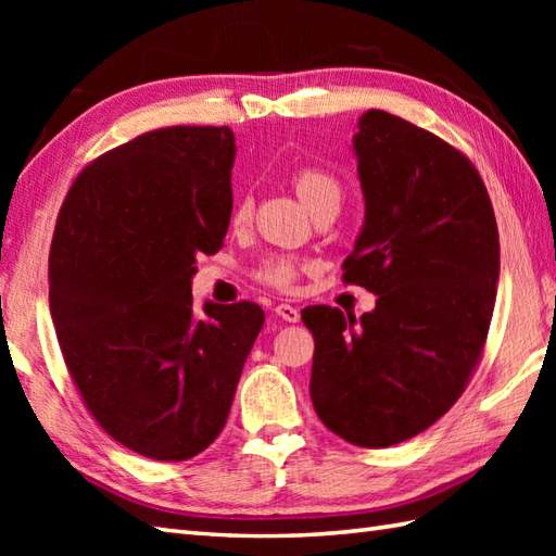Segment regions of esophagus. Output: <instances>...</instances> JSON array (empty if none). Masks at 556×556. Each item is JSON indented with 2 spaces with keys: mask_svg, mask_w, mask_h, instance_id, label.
<instances>
[{
  "mask_svg": "<svg viewBox=\"0 0 556 556\" xmlns=\"http://www.w3.org/2000/svg\"><path fill=\"white\" fill-rule=\"evenodd\" d=\"M275 313H277L285 323H299V320H301L299 308H293V305H289V303H279L277 308H275Z\"/></svg>",
  "mask_w": 556,
  "mask_h": 556,
  "instance_id": "obj_1",
  "label": "esophagus"
}]
</instances>
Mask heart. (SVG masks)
Masks as SVG:
<instances>
[{
    "mask_svg": "<svg viewBox=\"0 0 556 556\" xmlns=\"http://www.w3.org/2000/svg\"><path fill=\"white\" fill-rule=\"evenodd\" d=\"M293 188L301 198V203L305 210H311L313 205L320 203L325 198H339L341 188L339 181L332 174L320 169V167H305L296 176H293ZM251 217V203L248 200H241L233 210V222H245ZM260 279L267 281V285L277 287V289H291L299 279V265L293 263L291 257H279V260H269V263L260 271Z\"/></svg>",
    "mask_w": 556,
    "mask_h": 556,
    "instance_id": "obj_1",
    "label": "heart"
}]
</instances>
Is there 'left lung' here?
<instances>
[{"label":"left lung","mask_w":556,"mask_h":556,"mask_svg":"<svg viewBox=\"0 0 556 556\" xmlns=\"http://www.w3.org/2000/svg\"><path fill=\"white\" fill-rule=\"evenodd\" d=\"M365 200L344 279L370 313H301L315 337L311 399L341 440L392 446L452 408L485 344L500 281L488 188L458 150L382 110L353 136Z\"/></svg>","instance_id":"1"}]
</instances>
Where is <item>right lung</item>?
<instances>
[{
    "label": "right lung",
    "mask_w": 556,
    "mask_h": 556,
    "mask_svg": "<svg viewBox=\"0 0 556 556\" xmlns=\"http://www.w3.org/2000/svg\"><path fill=\"white\" fill-rule=\"evenodd\" d=\"M229 126H172L98 157L71 186L50 251V313L66 368L102 430L186 460L217 440L265 313L191 285L231 219Z\"/></svg>",
    "instance_id": "right-lung-1"
}]
</instances>
